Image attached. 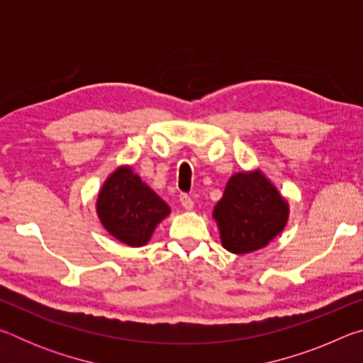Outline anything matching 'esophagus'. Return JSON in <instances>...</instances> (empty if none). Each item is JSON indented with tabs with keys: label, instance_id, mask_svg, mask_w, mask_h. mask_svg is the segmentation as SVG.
Instances as JSON below:
<instances>
[{
	"label": "esophagus",
	"instance_id": "1",
	"mask_svg": "<svg viewBox=\"0 0 363 363\" xmlns=\"http://www.w3.org/2000/svg\"><path fill=\"white\" fill-rule=\"evenodd\" d=\"M179 201H181V205H182V208L186 211H190L194 208V201H192V199H190L187 194H181Z\"/></svg>",
	"mask_w": 363,
	"mask_h": 363
}]
</instances>
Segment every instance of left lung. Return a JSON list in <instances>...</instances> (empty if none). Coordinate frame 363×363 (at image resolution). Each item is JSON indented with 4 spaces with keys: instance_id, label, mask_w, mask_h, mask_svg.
Wrapping results in <instances>:
<instances>
[{
    "instance_id": "left-lung-1",
    "label": "left lung",
    "mask_w": 363,
    "mask_h": 363,
    "mask_svg": "<svg viewBox=\"0 0 363 363\" xmlns=\"http://www.w3.org/2000/svg\"><path fill=\"white\" fill-rule=\"evenodd\" d=\"M290 205L262 171L233 174L213 210L223 247L233 255L266 248L285 229Z\"/></svg>"
}]
</instances>
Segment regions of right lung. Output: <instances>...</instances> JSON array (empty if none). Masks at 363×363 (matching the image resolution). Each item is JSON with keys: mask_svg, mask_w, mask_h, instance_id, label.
I'll list each match as a JSON object with an SVG mask.
<instances>
[{"mask_svg": "<svg viewBox=\"0 0 363 363\" xmlns=\"http://www.w3.org/2000/svg\"><path fill=\"white\" fill-rule=\"evenodd\" d=\"M96 213L110 235L128 247L139 248L149 243L157 225L169 216L171 210L133 167L121 164L104 181Z\"/></svg>", "mask_w": 363, "mask_h": 363, "instance_id": "right-lung-1", "label": "right lung"}]
</instances>
